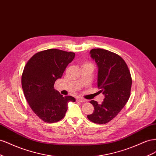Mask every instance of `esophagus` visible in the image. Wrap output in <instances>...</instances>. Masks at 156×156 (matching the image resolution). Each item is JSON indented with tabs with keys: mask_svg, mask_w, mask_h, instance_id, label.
<instances>
[{
	"mask_svg": "<svg viewBox=\"0 0 156 156\" xmlns=\"http://www.w3.org/2000/svg\"><path fill=\"white\" fill-rule=\"evenodd\" d=\"M76 101L78 102H80V103H84V102L87 101L86 99H83V98H81V97L76 98Z\"/></svg>",
	"mask_w": 156,
	"mask_h": 156,
	"instance_id": "obj_1",
	"label": "esophagus"
}]
</instances>
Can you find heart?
Segmentation results:
<instances>
[{
	"mask_svg": "<svg viewBox=\"0 0 156 156\" xmlns=\"http://www.w3.org/2000/svg\"><path fill=\"white\" fill-rule=\"evenodd\" d=\"M86 65H90V64H89V63H87V64H86Z\"/></svg>",
	"mask_w": 156,
	"mask_h": 156,
	"instance_id": "1",
	"label": "heart"
}]
</instances>
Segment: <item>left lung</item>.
Returning <instances> with one entry per match:
<instances>
[{
  "mask_svg": "<svg viewBox=\"0 0 156 156\" xmlns=\"http://www.w3.org/2000/svg\"><path fill=\"white\" fill-rule=\"evenodd\" d=\"M90 53L97 66V86L105 99L100 105L94 100L90 101L94 111L87 118L95 123H106L116 116L129 100L131 74L126 62L114 53L97 48Z\"/></svg>",
  "mask_w": 156,
  "mask_h": 156,
  "instance_id": "1",
  "label": "left lung"
}]
</instances>
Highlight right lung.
Segmentation results:
<instances>
[{
    "label": "right lung",
    "mask_w": 156,
    "mask_h": 156,
    "mask_svg": "<svg viewBox=\"0 0 156 156\" xmlns=\"http://www.w3.org/2000/svg\"><path fill=\"white\" fill-rule=\"evenodd\" d=\"M75 53L50 49L34 54L26 64L21 77L25 97L30 108L47 123L63 119L72 96H65L54 89V83L62 77Z\"/></svg>",
    "instance_id": "right-lung-1"
}]
</instances>
